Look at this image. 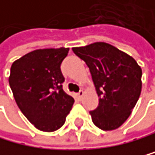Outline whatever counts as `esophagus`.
Here are the masks:
<instances>
[{
	"label": "esophagus",
	"instance_id": "obj_1",
	"mask_svg": "<svg viewBox=\"0 0 155 155\" xmlns=\"http://www.w3.org/2000/svg\"><path fill=\"white\" fill-rule=\"evenodd\" d=\"M83 95H84V91H83V90H80V91L77 93V96L79 97V99H81V97H83Z\"/></svg>",
	"mask_w": 155,
	"mask_h": 155
}]
</instances>
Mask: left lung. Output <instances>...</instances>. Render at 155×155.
<instances>
[{
	"mask_svg": "<svg viewBox=\"0 0 155 155\" xmlns=\"http://www.w3.org/2000/svg\"><path fill=\"white\" fill-rule=\"evenodd\" d=\"M72 51L88 65L99 96L97 107L90 111L94 124L104 131L119 128L141 95V67L132 56L106 43L97 42Z\"/></svg>",
	"mask_w": 155,
	"mask_h": 155,
	"instance_id": "1",
	"label": "left lung"
}]
</instances>
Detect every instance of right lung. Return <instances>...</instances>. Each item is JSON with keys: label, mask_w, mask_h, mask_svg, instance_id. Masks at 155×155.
<instances>
[{"label": "right lung", "mask_w": 155, "mask_h": 155, "mask_svg": "<svg viewBox=\"0 0 155 155\" xmlns=\"http://www.w3.org/2000/svg\"><path fill=\"white\" fill-rule=\"evenodd\" d=\"M69 49L36 50L15 60L8 82L14 100L25 117L44 132L59 129L74 104L62 89L60 64Z\"/></svg>", "instance_id": "right-lung-1"}]
</instances>
